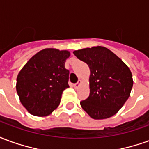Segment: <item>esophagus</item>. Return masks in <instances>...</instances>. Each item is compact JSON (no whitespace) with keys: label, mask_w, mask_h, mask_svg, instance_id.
<instances>
[{"label":"esophagus","mask_w":149,"mask_h":149,"mask_svg":"<svg viewBox=\"0 0 149 149\" xmlns=\"http://www.w3.org/2000/svg\"><path fill=\"white\" fill-rule=\"evenodd\" d=\"M81 82H82V81H81V80H79L77 83H76V84H74V88H79V86H80V85H81Z\"/></svg>","instance_id":"1"}]
</instances>
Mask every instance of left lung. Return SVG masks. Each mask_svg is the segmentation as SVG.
Instances as JSON below:
<instances>
[{"label": "left lung", "instance_id": "8db88e82", "mask_svg": "<svg viewBox=\"0 0 149 149\" xmlns=\"http://www.w3.org/2000/svg\"><path fill=\"white\" fill-rule=\"evenodd\" d=\"M90 69L89 97L81 105L90 117L102 120L114 116L125 104L133 85L130 69L115 53L102 46L73 52Z\"/></svg>", "mask_w": 149, "mask_h": 149}]
</instances>
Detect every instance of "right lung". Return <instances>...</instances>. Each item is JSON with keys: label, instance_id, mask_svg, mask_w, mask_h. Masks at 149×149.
<instances>
[{"label": "right lung", "instance_id": "right-lung-1", "mask_svg": "<svg viewBox=\"0 0 149 149\" xmlns=\"http://www.w3.org/2000/svg\"><path fill=\"white\" fill-rule=\"evenodd\" d=\"M68 50L45 49L32 56L19 72L17 93L22 105L36 116L50 115L68 88L69 71L65 67Z\"/></svg>", "mask_w": 149, "mask_h": 149}]
</instances>
